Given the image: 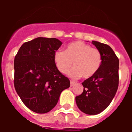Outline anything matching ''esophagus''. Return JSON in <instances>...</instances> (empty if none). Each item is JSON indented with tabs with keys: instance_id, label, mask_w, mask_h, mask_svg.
<instances>
[{
	"instance_id": "34e87169",
	"label": "esophagus",
	"mask_w": 132,
	"mask_h": 132,
	"mask_svg": "<svg viewBox=\"0 0 132 132\" xmlns=\"http://www.w3.org/2000/svg\"><path fill=\"white\" fill-rule=\"evenodd\" d=\"M75 81H73V80H71V81H70V86H71V87H73V85H75Z\"/></svg>"
}]
</instances>
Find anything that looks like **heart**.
<instances>
[{
    "label": "heart",
    "instance_id": "obj_1",
    "mask_svg": "<svg viewBox=\"0 0 132 132\" xmlns=\"http://www.w3.org/2000/svg\"><path fill=\"white\" fill-rule=\"evenodd\" d=\"M53 59L60 73H67L73 62L74 67L70 71L69 75L74 79L80 76L88 79L98 71L102 63V55L98 50L78 41L68 44L65 51L56 50Z\"/></svg>",
    "mask_w": 132,
    "mask_h": 132
}]
</instances>
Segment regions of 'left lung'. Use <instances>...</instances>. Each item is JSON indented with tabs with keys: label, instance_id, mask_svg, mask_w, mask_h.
<instances>
[{
	"label": "left lung",
	"instance_id": "8db88e82",
	"mask_svg": "<svg viewBox=\"0 0 132 132\" xmlns=\"http://www.w3.org/2000/svg\"><path fill=\"white\" fill-rule=\"evenodd\" d=\"M92 43L101 52L102 63L98 71L82 82L83 92L75 101L80 111L96 115L109 106L117 91L119 59L109 45L96 41Z\"/></svg>",
	"mask_w": 132,
	"mask_h": 132
}]
</instances>
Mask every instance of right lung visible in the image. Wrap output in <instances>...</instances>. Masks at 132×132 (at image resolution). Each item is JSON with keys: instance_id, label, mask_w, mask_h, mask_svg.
I'll return each mask as SVG.
<instances>
[{"instance_id": "1", "label": "right lung", "mask_w": 132, "mask_h": 132, "mask_svg": "<svg viewBox=\"0 0 132 132\" xmlns=\"http://www.w3.org/2000/svg\"><path fill=\"white\" fill-rule=\"evenodd\" d=\"M62 42L39 37L22 44L14 58V85L23 103L31 111L44 114L52 110L69 79L56 67L53 55Z\"/></svg>"}]
</instances>
